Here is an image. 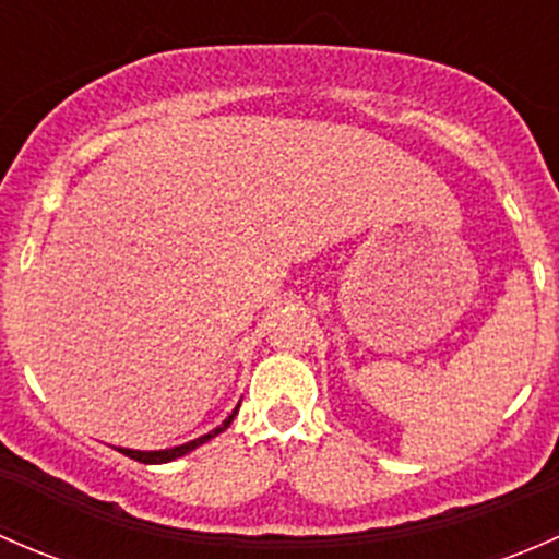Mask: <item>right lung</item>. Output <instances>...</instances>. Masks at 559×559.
Masks as SVG:
<instances>
[{
	"instance_id": "1",
	"label": "right lung",
	"mask_w": 559,
	"mask_h": 559,
	"mask_svg": "<svg viewBox=\"0 0 559 559\" xmlns=\"http://www.w3.org/2000/svg\"><path fill=\"white\" fill-rule=\"evenodd\" d=\"M238 408H240V405H238ZM238 408H235L233 414H229L227 419H224V425H218L216 430H211V432H207V436H202V438H194V441L183 443V447L162 449V452H134V449H118V452L127 454V456H132V460H138V462H145V465H159V462H173V460H178V456L194 452L197 447H202V443H205V441H211V438H216L218 432L227 430V427L233 425V419H235V414H238Z\"/></svg>"
}]
</instances>
